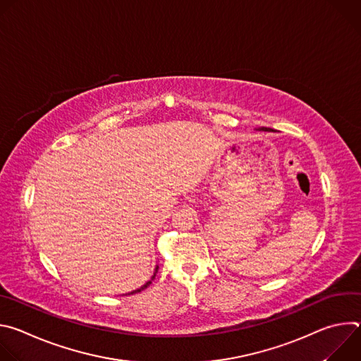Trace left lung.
I'll return each mask as SVG.
<instances>
[{
    "mask_svg": "<svg viewBox=\"0 0 361 361\" xmlns=\"http://www.w3.org/2000/svg\"><path fill=\"white\" fill-rule=\"evenodd\" d=\"M259 130H262V131H273V130H270V128H267V127H262V128H259Z\"/></svg>",
    "mask_w": 361,
    "mask_h": 361,
    "instance_id": "1",
    "label": "left lung"
}]
</instances>
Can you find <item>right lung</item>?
Segmentation results:
<instances>
[{
    "instance_id": "right-lung-1",
    "label": "right lung",
    "mask_w": 361,
    "mask_h": 361,
    "mask_svg": "<svg viewBox=\"0 0 361 361\" xmlns=\"http://www.w3.org/2000/svg\"><path fill=\"white\" fill-rule=\"evenodd\" d=\"M157 270H159V267H157V269H156V273H157ZM156 273H154V276H152V279H151V280H149V281H147V283H145V284H144V286H142V287H140V288H138V290H134V291H131V293H128V294H135V293H140V291H142V290H144V288H147V287H148V286H149V284H151V281H152V280H154V277H156Z\"/></svg>"
}]
</instances>
